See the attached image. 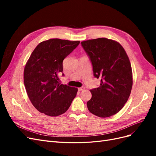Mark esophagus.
<instances>
[{
    "instance_id": "esophagus-1",
    "label": "esophagus",
    "mask_w": 156,
    "mask_h": 156,
    "mask_svg": "<svg viewBox=\"0 0 156 156\" xmlns=\"http://www.w3.org/2000/svg\"><path fill=\"white\" fill-rule=\"evenodd\" d=\"M84 89V87H80V88H78V90L79 91H82V90H83Z\"/></svg>"
}]
</instances>
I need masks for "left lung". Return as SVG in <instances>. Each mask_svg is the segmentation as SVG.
Here are the masks:
<instances>
[{"label":"left lung","mask_w":156,"mask_h":156,"mask_svg":"<svg viewBox=\"0 0 156 156\" xmlns=\"http://www.w3.org/2000/svg\"><path fill=\"white\" fill-rule=\"evenodd\" d=\"M81 45L90 58L94 75L101 78L100 86L90 90L88 109L99 117L111 116L123 108L131 94L133 74L128 56L119 42L105 37Z\"/></svg>","instance_id":"8db88e82"}]
</instances>
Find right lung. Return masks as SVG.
Instances as JSON below:
<instances>
[{"label": "right lung", "mask_w": 156, "mask_h": 156, "mask_svg": "<svg viewBox=\"0 0 156 156\" xmlns=\"http://www.w3.org/2000/svg\"><path fill=\"white\" fill-rule=\"evenodd\" d=\"M79 41L49 39L36 46L24 69V84L32 104L39 112L57 116L66 111L78 89L58 83L64 59ZM64 75V74H62Z\"/></svg>", "instance_id": "obj_1"}]
</instances>
